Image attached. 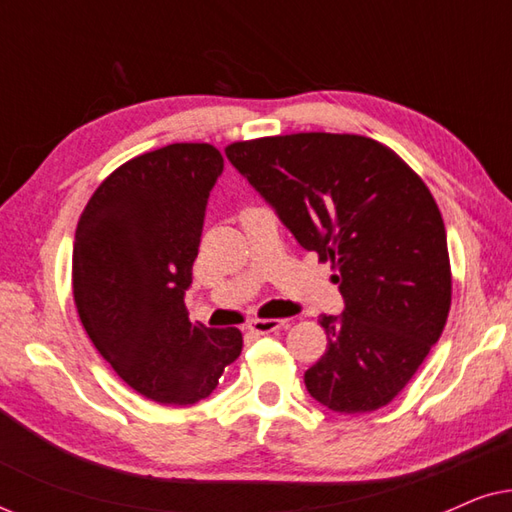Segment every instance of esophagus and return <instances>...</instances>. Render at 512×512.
<instances>
[{"label":"esophagus","instance_id":"34e87169","mask_svg":"<svg viewBox=\"0 0 512 512\" xmlns=\"http://www.w3.org/2000/svg\"><path fill=\"white\" fill-rule=\"evenodd\" d=\"M286 326L284 319H254L249 324V331L251 333H258V335H265V333H272V331H279V328Z\"/></svg>","mask_w":512,"mask_h":512}]
</instances>
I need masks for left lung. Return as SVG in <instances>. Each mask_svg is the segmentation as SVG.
Listing matches in <instances>:
<instances>
[{
    "mask_svg": "<svg viewBox=\"0 0 512 512\" xmlns=\"http://www.w3.org/2000/svg\"><path fill=\"white\" fill-rule=\"evenodd\" d=\"M237 172L319 261L345 310L321 314L328 347L305 373L333 412H373L417 373L452 300L443 216L424 181L380 142L298 132L226 149Z\"/></svg>",
    "mask_w": 512,
    "mask_h": 512,
    "instance_id": "8db88e82",
    "label": "left lung"
}]
</instances>
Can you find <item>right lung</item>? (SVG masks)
<instances>
[{
	"label": "right lung",
	"mask_w": 512,
	"mask_h": 512,
	"mask_svg": "<svg viewBox=\"0 0 512 512\" xmlns=\"http://www.w3.org/2000/svg\"><path fill=\"white\" fill-rule=\"evenodd\" d=\"M221 172L209 144L144 153L102 181L76 226L81 324L123 382L163 405L207 398L242 352L240 328L191 324L184 303Z\"/></svg>",
	"instance_id": "obj_1"
}]
</instances>
